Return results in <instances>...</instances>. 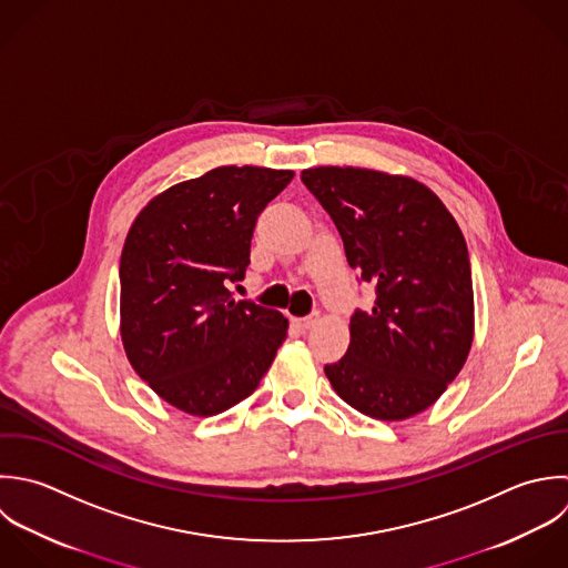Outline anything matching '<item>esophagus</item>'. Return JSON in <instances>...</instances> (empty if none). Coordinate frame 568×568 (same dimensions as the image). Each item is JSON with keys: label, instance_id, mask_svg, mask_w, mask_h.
<instances>
[{"label": "esophagus", "instance_id": "1", "mask_svg": "<svg viewBox=\"0 0 568 568\" xmlns=\"http://www.w3.org/2000/svg\"><path fill=\"white\" fill-rule=\"evenodd\" d=\"M292 323H294V327H298L301 332H307L310 327H314V323H316V316L312 314V316H305V318H294Z\"/></svg>", "mask_w": 568, "mask_h": 568}]
</instances>
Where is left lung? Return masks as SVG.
<instances>
[{
    "instance_id": "1",
    "label": "left lung",
    "mask_w": 568,
    "mask_h": 568,
    "mask_svg": "<svg viewBox=\"0 0 568 568\" xmlns=\"http://www.w3.org/2000/svg\"><path fill=\"white\" fill-rule=\"evenodd\" d=\"M301 181L332 216L352 270L376 290L349 321L347 354L325 374L354 409L405 420L460 374L474 341V283L465 236L445 203L409 176L310 168Z\"/></svg>"
}]
</instances>
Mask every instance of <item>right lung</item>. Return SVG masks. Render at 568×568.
I'll list each match as a JSON object with an SVG mask.
<instances>
[{"label":"right lung","instance_id":"obj_1","mask_svg":"<svg viewBox=\"0 0 568 568\" xmlns=\"http://www.w3.org/2000/svg\"><path fill=\"white\" fill-rule=\"evenodd\" d=\"M292 170L223 165L172 185L134 219L121 252V341L172 407L216 416L245 400L287 336V318L234 301L258 214Z\"/></svg>","mask_w":568,"mask_h":568}]
</instances>
